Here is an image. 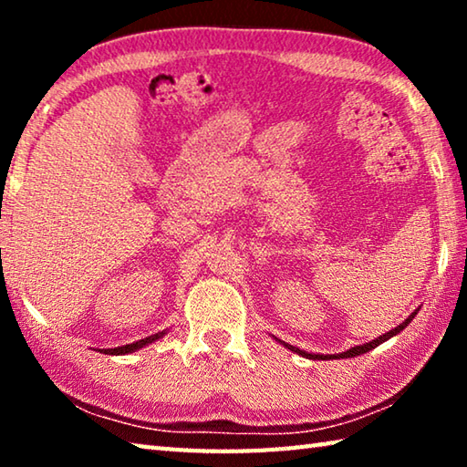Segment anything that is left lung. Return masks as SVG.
Wrapping results in <instances>:
<instances>
[{"mask_svg":"<svg viewBox=\"0 0 467 467\" xmlns=\"http://www.w3.org/2000/svg\"><path fill=\"white\" fill-rule=\"evenodd\" d=\"M416 313H418V309L412 313V315H408V319L406 321H401L398 327L395 329H389L387 331V334H383V336H379V337H375L373 342H367V344H362V346H354V348H350V350H346V352H342V354H313V352H305V350H300V348H296V346H290V344H286V342H282V339H278L275 337V342H280L282 346H286L288 350H292V352H296V354H300V357H305V358H311V360H331V358H354V357H358V354H365V352H368V350H373V348H377L379 344H383V342H387V339L389 337H393V336H398L400 331H404L406 329V326L410 321H412L414 317H416Z\"/></svg>","mask_w":467,"mask_h":467,"instance_id":"left-lung-1","label":"left lung"}]
</instances>
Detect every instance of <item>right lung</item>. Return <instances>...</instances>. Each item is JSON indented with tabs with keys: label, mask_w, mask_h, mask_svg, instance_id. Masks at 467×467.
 Here are the masks:
<instances>
[{
	"label": "right lung",
	"mask_w": 467,
	"mask_h": 467,
	"mask_svg": "<svg viewBox=\"0 0 467 467\" xmlns=\"http://www.w3.org/2000/svg\"><path fill=\"white\" fill-rule=\"evenodd\" d=\"M164 334H167V329L158 331V334L148 336V337H144V339H138V342H133V344H125V346H117V348H107V350H100V352L115 354V357H119V354H130V352L140 350V348H144V346H148V344L156 342V339H161Z\"/></svg>",
	"instance_id": "1"
}]
</instances>
